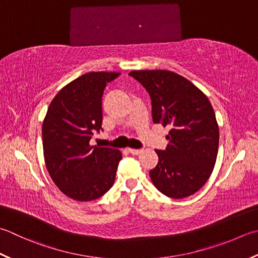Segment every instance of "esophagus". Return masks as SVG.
<instances>
[{"instance_id": "1", "label": "esophagus", "mask_w": 258, "mask_h": 258, "mask_svg": "<svg viewBox=\"0 0 258 258\" xmlns=\"http://www.w3.org/2000/svg\"><path fill=\"white\" fill-rule=\"evenodd\" d=\"M128 151L133 155H139L140 153L143 152V149H128Z\"/></svg>"}]
</instances>
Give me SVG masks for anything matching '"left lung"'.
<instances>
[{
  "label": "left lung",
  "instance_id": "1",
  "mask_svg": "<svg viewBox=\"0 0 258 258\" xmlns=\"http://www.w3.org/2000/svg\"><path fill=\"white\" fill-rule=\"evenodd\" d=\"M146 89L153 123L170 126L166 149L155 150L159 162L150 176L166 197L185 198L209 179L216 163L219 128L207 96L182 76L169 70L128 74Z\"/></svg>",
  "mask_w": 258,
  "mask_h": 258
}]
</instances>
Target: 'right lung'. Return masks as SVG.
Returning a JSON list of instances; mask_svg holds the SVG:
<instances>
[{"label": "right lung", "mask_w": 258, "mask_h": 258, "mask_svg": "<svg viewBox=\"0 0 258 258\" xmlns=\"http://www.w3.org/2000/svg\"><path fill=\"white\" fill-rule=\"evenodd\" d=\"M119 73H88L66 85L50 103L42 124L45 166L55 185L77 201L112 188L122 153L89 144L103 122L102 97Z\"/></svg>", "instance_id": "1"}]
</instances>
